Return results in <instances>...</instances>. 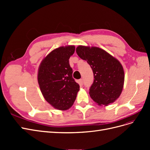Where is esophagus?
Segmentation results:
<instances>
[{
    "instance_id": "1",
    "label": "esophagus",
    "mask_w": 150,
    "mask_h": 150,
    "mask_svg": "<svg viewBox=\"0 0 150 150\" xmlns=\"http://www.w3.org/2000/svg\"><path fill=\"white\" fill-rule=\"evenodd\" d=\"M79 84L80 86H83V79H81L79 80Z\"/></svg>"
}]
</instances>
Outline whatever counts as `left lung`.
<instances>
[{"instance_id": "8db88e82", "label": "left lung", "mask_w": 150, "mask_h": 150, "mask_svg": "<svg viewBox=\"0 0 150 150\" xmlns=\"http://www.w3.org/2000/svg\"><path fill=\"white\" fill-rule=\"evenodd\" d=\"M76 52L87 61L94 74L89 94L98 105L108 106L118 98L123 88L125 73L120 61L104 50L79 46Z\"/></svg>"}]
</instances>
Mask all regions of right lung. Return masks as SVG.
<instances>
[{
	"instance_id": "right-lung-1",
	"label": "right lung",
	"mask_w": 150,
	"mask_h": 150,
	"mask_svg": "<svg viewBox=\"0 0 150 150\" xmlns=\"http://www.w3.org/2000/svg\"><path fill=\"white\" fill-rule=\"evenodd\" d=\"M74 51V46L54 49L42 61L39 67L38 80L43 96L59 110L70 108L79 90V85L72 78L69 61Z\"/></svg>"
}]
</instances>
